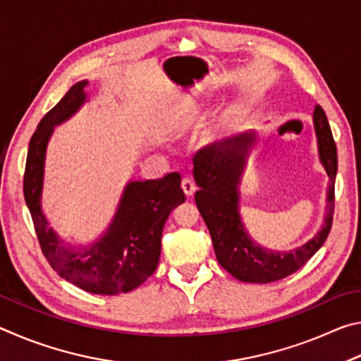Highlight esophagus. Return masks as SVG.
I'll return each instance as SVG.
<instances>
[{
	"mask_svg": "<svg viewBox=\"0 0 361 361\" xmlns=\"http://www.w3.org/2000/svg\"><path fill=\"white\" fill-rule=\"evenodd\" d=\"M181 188H183V191H185L186 195H192L195 192V183H194L192 178H183Z\"/></svg>",
	"mask_w": 361,
	"mask_h": 361,
	"instance_id": "obj_1",
	"label": "esophagus"
}]
</instances>
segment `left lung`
I'll return each instance as SVG.
<instances>
[{"instance_id": "left-lung-1", "label": "left lung", "mask_w": 361, "mask_h": 361, "mask_svg": "<svg viewBox=\"0 0 361 361\" xmlns=\"http://www.w3.org/2000/svg\"><path fill=\"white\" fill-rule=\"evenodd\" d=\"M314 127L320 162L329 176L326 216L322 229L307 243L290 252H272L250 239L239 213V185L245 156L256 142V133L245 132L213 143L195 152L194 180L199 191L195 204L210 231L219 264L237 280L269 283L285 279L302 267L325 243L334 215V180L338 172V151L326 114L320 105L314 109Z\"/></svg>"}]
</instances>
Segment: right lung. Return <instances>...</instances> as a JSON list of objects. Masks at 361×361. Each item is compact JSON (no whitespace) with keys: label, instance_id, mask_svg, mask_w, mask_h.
Returning <instances> with one entry per match:
<instances>
[{"label":"right lung","instance_id":"obj_1","mask_svg":"<svg viewBox=\"0 0 361 361\" xmlns=\"http://www.w3.org/2000/svg\"><path fill=\"white\" fill-rule=\"evenodd\" d=\"M87 81H79L38 124L30 140L23 195L49 264L66 282L94 295L113 296L132 291L156 271L161 237L170 213L185 202L180 173L159 180L129 181L105 234L89 247H66L49 228L41 209L44 162L54 127L70 119L85 102Z\"/></svg>","mask_w":361,"mask_h":361}]
</instances>
